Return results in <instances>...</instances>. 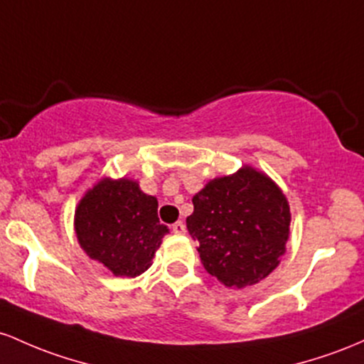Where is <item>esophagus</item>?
Segmentation results:
<instances>
[{
    "label": "esophagus",
    "instance_id": "1",
    "mask_svg": "<svg viewBox=\"0 0 364 364\" xmlns=\"http://www.w3.org/2000/svg\"><path fill=\"white\" fill-rule=\"evenodd\" d=\"M171 230H173V234H186V223L175 222L173 225H171Z\"/></svg>",
    "mask_w": 364,
    "mask_h": 364
}]
</instances>
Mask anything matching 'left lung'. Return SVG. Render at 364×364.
<instances>
[{"label": "left lung", "instance_id": "obj_1", "mask_svg": "<svg viewBox=\"0 0 364 364\" xmlns=\"http://www.w3.org/2000/svg\"><path fill=\"white\" fill-rule=\"evenodd\" d=\"M193 204L187 230L199 242L204 270L223 285L247 287L279 267L291 210L270 177L242 166L234 175L208 182Z\"/></svg>", "mask_w": 364, "mask_h": 364}]
</instances>
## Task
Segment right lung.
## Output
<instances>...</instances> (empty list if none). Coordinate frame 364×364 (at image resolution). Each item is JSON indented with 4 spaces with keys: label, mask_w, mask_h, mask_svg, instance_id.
<instances>
[{
    "label": "right lung",
    "mask_w": 364,
    "mask_h": 364,
    "mask_svg": "<svg viewBox=\"0 0 364 364\" xmlns=\"http://www.w3.org/2000/svg\"><path fill=\"white\" fill-rule=\"evenodd\" d=\"M75 234L91 259L115 277H137L151 267L168 228L158 218V201L130 178H101L75 210Z\"/></svg>",
    "instance_id": "1"
}]
</instances>
